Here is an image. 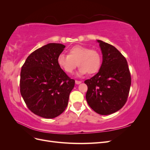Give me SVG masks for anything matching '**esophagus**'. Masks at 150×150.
I'll list each match as a JSON object with an SVG mask.
<instances>
[{
	"label": "esophagus",
	"instance_id": "34e87169",
	"mask_svg": "<svg viewBox=\"0 0 150 150\" xmlns=\"http://www.w3.org/2000/svg\"><path fill=\"white\" fill-rule=\"evenodd\" d=\"M75 83H76V84H81V81L76 80V81H75Z\"/></svg>",
	"mask_w": 150,
	"mask_h": 150
}]
</instances>
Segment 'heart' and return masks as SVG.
Wrapping results in <instances>:
<instances>
[{"label":"heart","mask_w":150,"mask_h":150,"mask_svg":"<svg viewBox=\"0 0 150 150\" xmlns=\"http://www.w3.org/2000/svg\"><path fill=\"white\" fill-rule=\"evenodd\" d=\"M101 61V55L98 51L82 46L71 47L68 55L61 54L57 59L59 66L67 74H72L78 65L79 68L77 76L79 77L86 73H96L100 69Z\"/></svg>","instance_id":"heart-1"}]
</instances>
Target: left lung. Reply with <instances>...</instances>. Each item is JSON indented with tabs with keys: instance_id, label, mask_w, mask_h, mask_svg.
<instances>
[{
	"instance_id": "left-lung-1",
	"label": "left lung",
	"mask_w": 150,
	"mask_h": 150,
	"mask_svg": "<svg viewBox=\"0 0 150 150\" xmlns=\"http://www.w3.org/2000/svg\"><path fill=\"white\" fill-rule=\"evenodd\" d=\"M103 54L98 73L84 81L89 106L98 114L108 115L121 109L128 97L131 75L126 58L115 47L97 40Z\"/></svg>"
}]
</instances>
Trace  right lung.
I'll use <instances>...</instances> for the list:
<instances>
[{
	"instance_id": "add662e5",
	"label": "right lung",
	"mask_w": 150,
	"mask_h": 150,
	"mask_svg": "<svg viewBox=\"0 0 150 150\" xmlns=\"http://www.w3.org/2000/svg\"><path fill=\"white\" fill-rule=\"evenodd\" d=\"M65 46L49 43L32 52L22 67L20 91L29 110L44 118L64 112L75 81L59 66L57 59Z\"/></svg>"
}]
</instances>
